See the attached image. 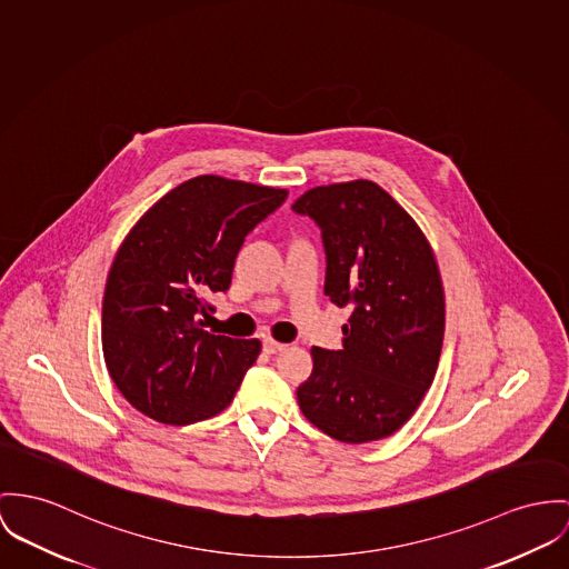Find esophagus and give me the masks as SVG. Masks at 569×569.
I'll list each match as a JSON object with an SVG mask.
<instances>
[{"label":"esophagus","mask_w":569,"mask_h":569,"mask_svg":"<svg viewBox=\"0 0 569 569\" xmlns=\"http://www.w3.org/2000/svg\"><path fill=\"white\" fill-rule=\"evenodd\" d=\"M283 349H286V345H283V342H277V340H272V338H263V350H266L268 355L281 352Z\"/></svg>","instance_id":"1"}]
</instances>
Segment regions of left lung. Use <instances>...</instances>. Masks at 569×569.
I'll return each instance as SVG.
<instances>
[{"mask_svg": "<svg viewBox=\"0 0 569 569\" xmlns=\"http://www.w3.org/2000/svg\"><path fill=\"white\" fill-rule=\"evenodd\" d=\"M292 210L322 229L325 295L350 307L342 349H311L299 407L338 441L388 438L416 413L438 372L446 306L436 253L370 179L316 186Z\"/></svg>", "mask_w": 569, "mask_h": 569, "instance_id": "1", "label": "left lung"}]
</instances>
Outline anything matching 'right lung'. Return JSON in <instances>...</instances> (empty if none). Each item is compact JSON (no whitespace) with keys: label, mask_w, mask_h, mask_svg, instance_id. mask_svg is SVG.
<instances>
[{"label":"right lung","mask_w":569,"mask_h":569,"mask_svg":"<svg viewBox=\"0 0 569 569\" xmlns=\"http://www.w3.org/2000/svg\"><path fill=\"white\" fill-rule=\"evenodd\" d=\"M286 197V188L199 176L136 220L101 309L103 359L133 409L183 427L233 400L262 342L214 336L201 316L212 309L206 299L231 286L244 236Z\"/></svg>","instance_id":"add662e5"}]
</instances>
